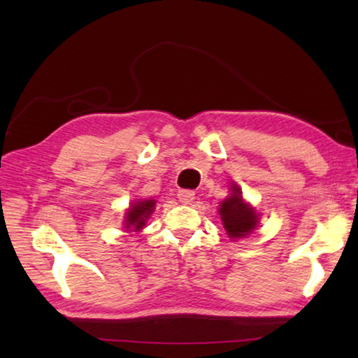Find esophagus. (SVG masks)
I'll return each mask as SVG.
<instances>
[{"instance_id":"34e87169","label":"esophagus","mask_w":358,"mask_h":358,"mask_svg":"<svg viewBox=\"0 0 358 358\" xmlns=\"http://www.w3.org/2000/svg\"><path fill=\"white\" fill-rule=\"evenodd\" d=\"M177 196H178V201L185 205H189L194 201V192L189 189H181L178 191Z\"/></svg>"}]
</instances>
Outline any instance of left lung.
<instances>
[{
	"instance_id": "left-lung-1",
	"label": "left lung",
	"mask_w": 358,
	"mask_h": 358,
	"mask_svg": "<svg viewBox=\"0 0 358 358\" xmlns=\"http://www.w3.org/2000/svg\"><path fill=\"white\" fill-rule=\"evenodd\" d=\"M230 189L232 194L220 203L221 221L230 238H245L257 227L259 215L243 201L237 185H232Z\"/></svg>"
}]
</instances>
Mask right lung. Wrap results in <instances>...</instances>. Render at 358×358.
Instances as JSON below:
<instances>
[{
    "label": "right lung",
    "instance_id": "1",
    "mask_svg": "<svg viewBox=\"0 0 358 358\" xmlns=\"http://www.w3.org/2000/svg\"><path fill=\"white\" fill-rule=\"evenodd\" d=\"M155 205L156 201L153 199H147V201H137L129 207V210L126 211V217H124V227L129 230V232H141V230L145 227L147 224V220L151 216V213L155 211Z\"/></svg>",
    "mask_w": 358,
    "mask_h": 358
}]
</instances>
